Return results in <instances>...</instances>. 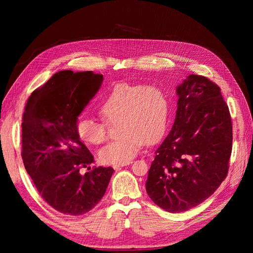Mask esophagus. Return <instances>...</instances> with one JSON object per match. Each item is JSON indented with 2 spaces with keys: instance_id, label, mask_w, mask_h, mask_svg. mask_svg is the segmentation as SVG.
Here are the masks:
<instances>
[{
  "instance_id": "1",
  "label": "esophagus",
  "mask_w": 253,
  "mask_h": 253,
  "mask_svg": "<svg viewBox=\"0 0 253 253\" xmlns=\"http://www.w3.org/2000/svg\"><path fill=\"white\" fill-rule=\"evenodd\" d=\"M131 163H127V164H125V165H116V166H114L113 168H114V170H120L122 167H125V166H127V165H129Z\"/></svg>"
}]
</instances>
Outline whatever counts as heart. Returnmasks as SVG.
Segmentation results:
<instances>
[{"mask_svg": "<svg viewBox=\"0 0 253 253\" xmlns=\"http://www.w3.org/2000/svg\"><path fill=\"white\" fill-rule=\"evenodd\" d=\"M98 113L108 125L119 121L121 136L103 147L99 157L105 165H125L138 154L144 142L153 144L164 136L169 120V97L155 85L117 84L103 96ZM75 131L85 143L100 144L106 139L105 125L90 118H79Z\"/></svg>", "mask_w": 253, "mask_h": 253, "instance_id": "b5f03b06", "label": "heart"}]
</instances>
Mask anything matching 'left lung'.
<instances>
[{"mask_svg":"<svg viewBox=\"0 0 253 253\" xmlns=\"http://www.w3.org/2000/svg\"><path fill=\"white\" fill-rule=\"evenodd\" d=\"M176 94L174 125L155 151L145 182L151 200L171 213L194 208L215 192L232 151L231 116L218 85L190 75Z\"/></svg>","mask_w":253,"mask_h":253,"instance_id":"1","label":"left lung"}]
</instances>
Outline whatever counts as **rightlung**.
Here are the masks:
<instances>
[{"label":"right lung","mask_w":253,"mask_h":253,"mask_svg":"<svg viewBox=\"0 0 253 253\" xmlns=\"http://www.w3.org/2000/svg\"><path fill=\"white\" fill-rule=\"evenodd\" d=\"M103 76L61 71L28 98L22 122V159L38 192L53 209L78 216L101 201L114 169L98 167L75 131L84 108L101 86ZM90 169L88 167L87 170Z\"/></svg>","instance_id":"obj_1"}]
</instances>
